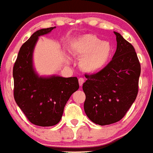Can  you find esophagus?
I'll return each mask as SVG.
<instances>
[{
    "instance_id": "34e87169",
    "label": "esophagus",
    "mask_w": 153,
    "mask_h": 153,
    "mask_svg": "<svg viewBox=\"0 0 153 153\" xmlns=\"http://www.w3.org/2000/svg\"><path fill=\"white\" fill-rule=\"evenodd\" d=\"M85 82V79L83 78H78V83H79V85L82 86L83 83Z\"/></svg>"
}]
</instances>
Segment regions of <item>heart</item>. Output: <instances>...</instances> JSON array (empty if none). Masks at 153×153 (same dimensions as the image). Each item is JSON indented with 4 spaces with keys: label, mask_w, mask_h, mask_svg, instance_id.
Listing matches in <instances>:
<instances>
[{
    "label": "heart",
    "mask_w": 153,
    "mask_h": 153,
    "mask_svg": "<svg viewBox=\"0 0 153 153\" xmlns=\"http://www.w3.org/2000/svg\"><path fill=\"white\" fill-rule=\"evenodd\" d=\"M71 51L75 55L82 57L79 65L83 71L95 73L107 65L112 53V47L109 42H102L95 34H85L71 43ZM65 61L69 63V58L67 57Z\"/></svg>",
    "instance_id": "obj_1"
}]
</instances>
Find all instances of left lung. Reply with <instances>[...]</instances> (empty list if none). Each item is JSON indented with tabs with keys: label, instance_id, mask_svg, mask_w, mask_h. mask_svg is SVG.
<instances>
[{
	"label": "left lung",
	"instance_id": "obj_1",
	"mask_svg": "<svg viewBox=\"0 0 153 153\" xmlns=\"http://www.w3.org/2000/svg\"><path fill=\"white\" fill-rule=\"evenodd\" d=\"M117 48L111 62L100 71L85 75L82 88L84 109L90 120L105 126L123 119L139 91L141 66L135 48L115 32Z\"/></svg>",
	"mask_w": 153,
	"mask_h": 153
}]
</instances>
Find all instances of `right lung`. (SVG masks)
<instances>
[{"instance_id": "obj_1", "label": "right lung", "mask_w": 153, "mask_h": 153, "mask_svg": "<svg viewBox=\"0 0 153 153\" xmlns=\"http://www.w3.org/2000/svg\"><path fill=\"white\" fill-rule=\"evenodd\" d=\"M55 27L37 30L20 48L13 68L14 97L29 122L38 126H52L60 122L64 108L79 88L76 77H39L33 66V51L38 37Z\"/></svg>"}]
</instances>
